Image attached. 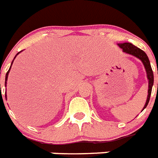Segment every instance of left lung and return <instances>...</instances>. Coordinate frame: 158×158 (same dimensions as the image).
Listing matches in <instances>:
<instances>
[{
	"mask_svg": "<svg viewBox=\"0 0 158 158\" xmlns=\"http://www.w3.org/2000/svg\"><path fill=\"white\" fill-rule=\"evenodd\" d=\"M120 47L122 48L123 51L127 54H130V55H132L134 56H135L136 58H138L143 62V65H144V68L146 69V72H147V77L148 79V94L147 101H146V103H145L144 107H143V110L146 107H147L148 103L149 102L150 96H151V93H152V85H153V73H152V68H151V65H150L149 59L148 58L147 55L145 54V52L143 50H142L139 48L136 47L135 45H132L131 43H121L118 44ZM158 73V72H157ZM142 110V111H143Z\"/></svg>",
	"mask_w": 158,
	"mask_h": 158,
	"instance_id": "left-lung-1",
	"label": "left lung"
}]
</instances>
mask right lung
Here are the masks:
<instances>
[{
  "label": "right lung",
  "mask_w": 158,
  "mask_h": 158,
  "mask_svg": "<svg viewBox=\"0 0 158 158\" xmlns=\"http://www.w3.org/2000/svg\"><path fill=\"white\" fill-rule=\"evenodd\" d=\"M19 53H18V54L16 55H19ZM15 57H16V56H15ZM13 62H14V59H13V61H12V63H11V65H12V64H13ZM10 68H11V66H10ZM10 69H9V70H8V72L6 73V84H5V85H6V81H7V78H8V74H9V72H10Z\"/></svg>",
  "instance_id": "right-lung-1"
}]
</instances>
